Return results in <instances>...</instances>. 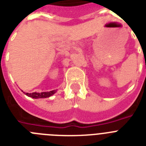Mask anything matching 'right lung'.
I'll list each match as a JSON object with an SVG mask.
<instances>
[{
	"label": "right lung",
	"instance_id": "add662e5",
	"mask_svg": "<svg viewBox=\"0 0 146 146\" xmlns=\"http://www.w3.org/2000/svg\"><path fill=\"white\" fill-rule=\"evenodd\" d=\"M55 92H56V90L48 91V92H41V93L34 92V93H31V94H28V93H25V92H23V93H24L25 95H27L28 96L33 98V99H41V98L50 97V96H52Z\"/></svg>",
	"mask_w": 146,
	"mask_h": 146
}]
</instances>
